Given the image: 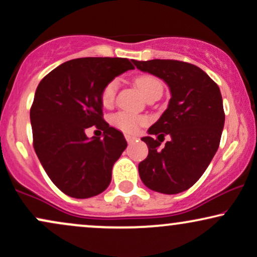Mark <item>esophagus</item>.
<instances>
[{
	"instance_id": "obj_1",
	"label": "esophagus",
	"mask_w": 257,
	"mask_h": 257,
	"mask_svg": "<svg viewBox=\"0 0 257 257\" xmlns=\"http://www.w3.org/2000/svg\"><path fill=\"white\" fill-rule=\"evenodd\" d=\"M125 140L128 141V143H133V141L135 140V137H132V135H125Z\"/></svg>"
}]
</instances>
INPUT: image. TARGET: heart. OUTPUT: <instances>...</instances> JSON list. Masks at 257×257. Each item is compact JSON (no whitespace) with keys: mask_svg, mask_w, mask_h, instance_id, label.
Returning a JSON list of instances; mask_svg holds the SVG:
<instances>
[{"mask_svg":"<svg viewBox=\"0 0 257 257\" xmlns=\"http://www.w3.org/2000/svg\"><path fill=\"white\" fill-rule=\"evenodd\" d=\"M135 84L138 89L144 94V96L149 95L152 91L159 90L163 91V83L158 77L150 75V73H143L135 78ZM119 82L118 79L113 78L108 81L104 87H102L101 93H100V101L104 106H111L116 99L117 91H118ZM111 122L116 128L120 129L122 132L134 134L139 131L141 125H145L147 123V118L144 116H137V114L126 113V112H117L111 117Z\"/></svg>","mask_w":257,"mask_h":257,"instance_id":"heart-1","label":"heart"}]
</instances>
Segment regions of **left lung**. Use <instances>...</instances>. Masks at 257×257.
Masks as SVG:
<instances>
[{
  "mask_svg": "<svg viewBox=\"0 0 257 257\" xmlns=\"http://www.w3.org/2000/svg\"><path fill=\"white\" fill-rule=\"evenodd\" d=\"M135 66L163 79L172 98L149 134H169L170 142L160 143L145 137L149 156L139 163L141 181L156 192L175 194L198 181L219 149L225 124L220 88L196 65L170 59L133 60Z\"/></svg>",
  "mask_w": 257,
  "mask_h": 257,
  "instance_id": "left-lung-1",
  "label": "left lung"
}]
</instances>
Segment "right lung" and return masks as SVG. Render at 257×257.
Returning <instances> with one entry per match:
<instances>
[{"instance_id": "add662e5", "label": "right lung", "mask_w": 257, "mask_h": 257, "mask_svg": "<svg viewBox=\"0 0 257 257\" xmlns=\"http://www.w3.org/2000/svg\"><path fill=\"white\" fill-rule=\"evenodd\" d=\"M133 69L125 58H79L59 65L38 84L30 108L34 149L53 184L67 196L90 198L110 185L126 141L104 119L100 93ZM93 125L104 132V139L86 138L85 129Z\"/></svg>"}]
</instances>
